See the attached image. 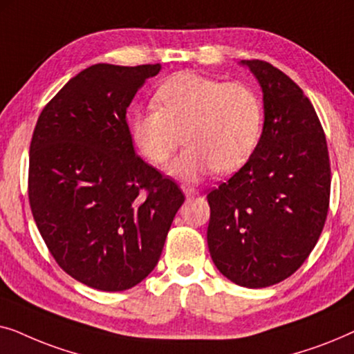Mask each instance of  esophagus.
<instances>
[{"instance_id": "34e87169", "label": "esophagus", "mask_w": 354, "mask_h": 354, "mask_svg": "<svg viewBox=\"0 0 354 354\" xmlns=\"http://www.w3.org/2000/svg\"><path fill=\"white\" fill-rule=\"evenodd\" d=\"M182 190H183V193H185V196L188 198V200H192V198H195V196L200 195V190H196V188L188 187V185H183Z\"/></svg>"}]
</instances>
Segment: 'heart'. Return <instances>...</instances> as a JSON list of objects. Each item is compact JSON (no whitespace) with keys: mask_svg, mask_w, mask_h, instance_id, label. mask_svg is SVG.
I'll return each instance as SVG.
<instances>
[{"mask_svg":"<svg viewBox=\"0 0 354 354\" xmlns=\"http://www.w3.org/2000/svg\"><path fill=\"white\" fill-rule=\"evenodd\" d=\"M153 103L156 109L132 115L130 135L154 166L166 164L183 140L185 149L169 166L178 180L239 171L258 148L264 108L253 86L180 72L158 86Z\"/></svg>","mask_w":354,"mask_h":354,"instance_id":"obj_1","label":"heart"}]
</instances>
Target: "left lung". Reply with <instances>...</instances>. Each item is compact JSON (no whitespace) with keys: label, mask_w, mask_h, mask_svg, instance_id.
<instances>
[{"label":"left lung","mask_w":354,"mask_h":354,"mask_svg":"<svg viewBox=\"0 0 354 354\" xmlns=\"http://www.w3.org/2000/svg\"><path fill=\"white\" fill-rule=\"evenodd\" d=\"M263 90L264 125L248 162L207 195V248L246 288L279 283L316 246L330 200L326 133L303 90L266 61H241Z\"/></svg>","instance_id":"1"}]
</instances>
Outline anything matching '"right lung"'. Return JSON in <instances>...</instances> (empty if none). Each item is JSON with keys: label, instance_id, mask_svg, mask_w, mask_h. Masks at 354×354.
<instances>
[{"label": "right lung", "instance_id": "right-lung-1", "mask_svg": "<svg viewBox=\"0 0 354 354\" xmlns=\"http://www.w3.org/2000/svg\"><path fill=\"white\" fill-rule=\"evenodd\" d=\"M161 64H95L43 108L30 142L28 201L61 269L103 292L158 264L185 196L133 149L127 108Z\"/></svg>", "mask_w": 354, "mask_h": 354}]
</instances>
